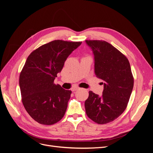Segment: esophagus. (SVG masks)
<instances>
[{
	"label": "esophagus",
	"instance_id": "obj_1",
	"mask_svg": "<svg viewBox=\"0 0 153 153\" xmlns=\"http://www.w3.org/2000/svg\"><path fill=\"white\" fill-rule=\"evenodd\" d=\"M79 89H80V88L78 87H73L72 89H71V91L74 92V91H76L78 90Z\"/></svg>",
	"mask_w": 153,
	"mask_h": 153
}]
</instances>
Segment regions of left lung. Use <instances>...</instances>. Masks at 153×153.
<instances>
[{"mask_svg":"<svg viewBox=\"0 0 153 153\" xmlns=\"http://www.w3.org/2000/svg\"><path fill=\"white\" fill-rule=\"evenodd\" d=\"M94 54V73L103 82L102 96L89 91L85 112L91 120L103 124L113 121L126 109L133 87L128 59L113 46L100 40H86Z\"/></svg>","mask_w":153,"mask_h":153,"instance_id":"left-lung-1","label":"left lung"}]
</instances>
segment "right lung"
<instances>
[{
    "mask_svg": "<svg viewBox=\"0 0 153 153\" xmlns=\"http://www.w3.org/2000/svg\"><path fill=\"white\" fill-rule=\"evenodd\" d=\"M81 44L54 40L27 57L19 78L22 100L27 112L38 123L52 125L65 114L71 91L64 89L53 81L69 55Z\"/></svg>",
    "mask_w": 153,
    "mask_h": 153,
    "instance_id": "add662e5",
    "label": "right lung"
}]
</instances>
